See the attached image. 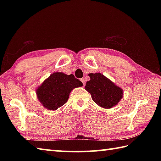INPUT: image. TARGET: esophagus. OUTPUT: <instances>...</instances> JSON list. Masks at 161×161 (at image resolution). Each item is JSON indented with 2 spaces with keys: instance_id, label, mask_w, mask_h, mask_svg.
Listing matches in <instances>:
<instances>
[{
  "instance_id": "1",
  "label": "esophagus",
  "mask_w": 161,
  "mask_h": 161,
  "mask_svg": "<svg viewBox=\"0 0 161 161\" xmlns=\"http://www.w3.org/2000/svg\"><path fill=\"white\" fill-rule=\"evenodd\" d=\"M80 80H81V82H82L83 85L84 86V85H85V80H84V78H81V79H80Z\"/></svg>"
}]
</instances>
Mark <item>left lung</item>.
I'll return each mask as SVG.
<instances>
[{"mask_svg":"<svg viewBox=\"0 0 161 161\" xmlns=\"http://www.w3.org/2000/svg\"><path fill=\"white\" fill-rule=\"evenodd\" d=\"M91 80L85 89L89 92L93 100L100 107L110 108L117 105L123 97V90L100 73L88 74Z\"/></svg>","mask_w":161,"mask_h":161,"instance_id":"8db88e82","label":"left lung"}]
</instances>
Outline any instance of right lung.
Returning a JSON list of instances; mask_svg holds the SVG:
<instances>
[{
  "mask_svg": "<svg viewBox=\"0 0 161 161\" xmlns=\"http://www.w3.org/2000/svg\"><path fill=\"white\" fill-rule=\"evenodd\" d=\"M82 85L73 75L57 72L36 88V95L43 107L54 111L66 104L72 90Z\"/></svg>",
  "mask_w": 161,
  "mask_h": 161,
  "instance_id": "add662e5",
  "label": "right lung"
}]
</instances>
